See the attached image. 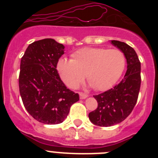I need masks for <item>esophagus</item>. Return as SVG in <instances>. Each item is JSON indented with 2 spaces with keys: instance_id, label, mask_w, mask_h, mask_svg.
Segmentation results:
<instances>
[{
  "instance_id": "esophagus-1",
  "label": "esophagus",
  "mask_w": 158,
  "mask_h": 158,
  "mask_svg": "<svg viewBox=\"0 0 158 158\" xmlns=\"http://www.w3.org/2000/svg\"><path fill=\"white\" fill-rule=\"evenodd\" d=\"M79 95H80V98L81 99H85L88 97V94H85V93H79Z\"/></svg>"
}]
</instances>
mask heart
<instances>
[{
	"mask_svg": "<svg viewBox=\"0 0 158 158\" xmlns=\"http://www.w3.org/2000/svg\"><path fill=\"white\" fill-rule=\"evenodd\" d=\"M126 66V58L119 50L83 48L74 52L72 60L60 58L57 70L68 87L76 89L87 74L88 81L100 91L116 83Z\"/></svg>",
	"mask_w": 158,
	"mask_h": 158,
	"instance_id": "b5f03b06",
	"label": "heart"
}]
</instances>
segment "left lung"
Segmentation results:
<instances>
[{"label": "left lung", "mask_w": 158, "mask_h": 158, "mask_svg": "<svg viewBox=\"0 0 158 158\" xmlns=\"http://www.w3.org/2000/svg\"><path fill=\"white\" fill-rule=\"evenodd\" d=\"M111 43L124 54L127 69L123 79L115 87L93 96L98 106L89 113V118L100 127H111L123 122L134 109L140 90L141 63L135 51L123 42L111 40Z\"/></svg>", "instance_id": "1"}]
</instances>
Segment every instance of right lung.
<instances>
[{
  "label": "right lung",
  "instance_id": "obj_1",
  "mask_svg": "<svg viewBox=\"0 0 158 158\" xmlns=\"http://www.w3.org/2000/svg\"><path fill=\"white\" fill-rule=\"evenodd\" d=\"M64 47L53 39L27 47L20 62L19 93L27 112L44 124L63 122L79 95L67 89L56 69Z\"/></svg>",
  "mask_w": 158,
  "mask_h": 158
}]
</instances>
